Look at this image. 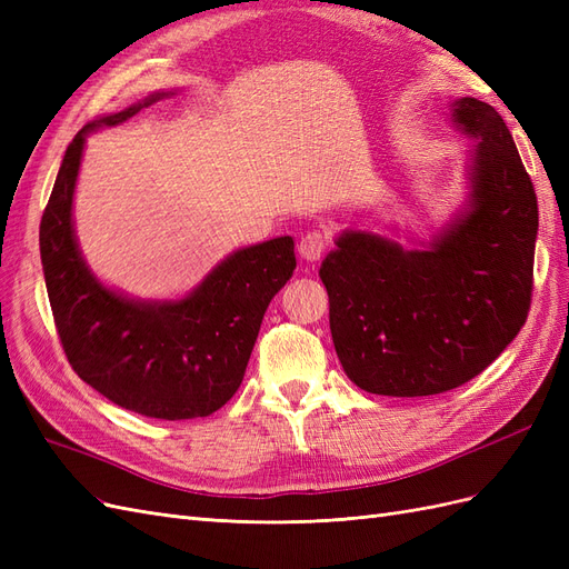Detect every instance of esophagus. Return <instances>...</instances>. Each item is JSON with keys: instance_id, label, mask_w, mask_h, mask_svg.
<instances>
[{"instance_id": "1", "label": "esophagus", "mask_w": 569, "mask_h": 569, "mask_svg": "<svg viewBox=\"0 0 569 569\" xmlns=\"http://www.w3.org/2000/svg\"><path fill=\"white\" fill-rule=\"evenodd\" d=\"M325 247H327V237L320 230H311L299 239V256L308 263H316L325 253Z\"/></svg>"}]
</instances>
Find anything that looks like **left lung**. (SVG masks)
<instances>
[{
    "label": "left lung",
    "instance_id": "left-lung-1",
    "mask_svg": "<svg viewBox=\"0 0 569 569\" xmlns=\"http://www.w3.org/2000/svg\"><path fill=\"white\" fill-rule=\"evenodd\" d=\"M472 140L465 197L410 247L347 228L325 256L330 330L349 380L370 393L456 389L503 353L527 320L539 209L503 118L487 101H449Z\"/></svg>",
    "mask_w": 569,
    "mask_h": 569
}]
</instances>
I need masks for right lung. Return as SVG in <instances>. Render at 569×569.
<instances>
[{
  "instance_id": "add662e5",
  "label": "right lung",
  "mask_w": 569,
  "mask_h": 569,
  "mask_svg": "<svg viewBox=\"0 0 569 569\" xmlns=\"http://www.w3.org/2000/svg\"><path fill=\"white\" fill-rule=\"evenodd\" d=\"M170 94L153 92L73 137L40 222V256L51 313L80 380L140 416L192 420L226 406L242 385L266 308L297 256L291 237L237 249L180 299H134L97 278L73 226L84 142Z\"/></svg>"
}]
</instances>
